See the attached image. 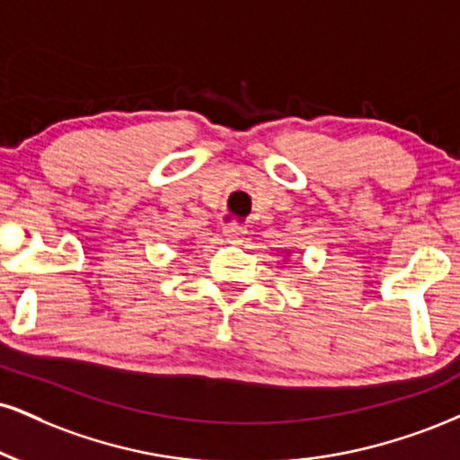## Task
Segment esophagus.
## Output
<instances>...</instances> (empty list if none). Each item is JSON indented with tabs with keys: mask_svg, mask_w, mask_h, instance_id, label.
Segmentation results:
<instances>
[{
	"mask_svg": "<svg viewBox=\"0 0 460 460\" xmlns=\"http://www.w3.org/2000/svg\"><path fill=\"white\" fill-rule=\"evenodd\" d=\"M223 234H225L226 240L231 242V244H240V242L244 240V235H246V226H242L237 223H229V225H225Z\"/></svg>",
	"mask_w": 460,
	"mask_h": 460,
	"instance_id": "1",
	"label": "esophagus"
}]
</instances>
